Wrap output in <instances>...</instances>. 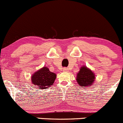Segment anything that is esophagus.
<instances>
[{
  "label": "esophagus",
  "instance_id": "1",
  "mask_svg": "<svg viewBox=\"0 0 123 123\" xmlns=\"http://www.w3.org/2000/svg\"><path fill=\"white\" fill-rule=\"evenodd\" d=\"M63 71L68 72V71H69V69L67 68H63Z\"/></svg>",
  "mask_w": 123,
  "mask_h": 123
}]
</instances>
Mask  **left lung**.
<instances>
[{"instance_id": "1", "label": "left lung", "mask_w": 123, "mask_h": 123, "mask_svg": "<svg viewBox=\"0 0 123 123\" xmlns=\"http://www.w3.org/2000/svg\"><path fill=\"white\" fill-rule=\"evenodd\" d=\"M95 80L94 73L86 66L81 67L80 71L76 74V80L78 84L80 87L84 88L92 86Z\"/></svg>"}]
</instances>
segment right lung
<instances>
[{"instance_id": "add662e5", "label": "right lung", "mask_w": 123, "mask_h": 123, "mask_svg": "<svg viewBox=\"0 0 123 123\" xmlns=\"http://www.w3.org/2000/svg\"><path fill=\"white\" fill-rule=\"evenodd\" d=\"M56 76L55 73L50 72L48 68L45 66L31 75V83L39 88L47 89L53 86Z\"/></svg>"}]
</instances>
